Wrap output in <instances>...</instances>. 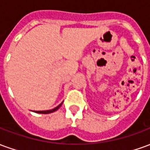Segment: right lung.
<instances>
[{
    "label": "right lung",
    "mask_w": 150,
    "mask_h": 150,
    "mask_svg": "<svg viewBox=\"0 0 150 150\" xmlns=\"http://www.w3.org/2000/svg\"><path fill=\"white\" fill-rule=\"evenodd\" d=\"M62 104V103H61V104H59V106H57L56 108H53V109H51V110H46V111H34V112H37V113H41V114H49V113H51V112H55V111H57L58 109H59V108L61 107V105Z\"/></svg>",
    "instance_id": "obj_1"
}]
</instances>
